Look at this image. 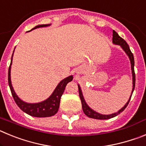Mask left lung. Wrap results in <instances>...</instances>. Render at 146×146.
<instances>
[{"label":"left lung","instance_id":"obj_1","mask_svg":"<svg viewBox=\"0 0 146 146\" xmlns=\"http://www.w3.org/2000/svg\"><path fill=\"white\" fill-rule=\"evenodd\" d=\"M113 44H115L121 45V47L123 48V50H124L125 52L127 54V55H128L129 58L130 59V61H131V72H132V80H133V82H132V83H133V88H132V91H131V95H132V93H133L134 89H135V69H134V66H135V59H134V55L133 54H132V52H131V50H130V48L129 47L128 44L126 43V42L123 39V38H122L121 36H119L118 33L115 31L114 30L113 31ZM78 89H79L80 98L81 103H82V110H83L84 113L87 115L88 117L91 118H95V119H100V120L110 119V118H113V117L118 115V114H120L121 112H123V110L126 109V108L127 107V105H128L130 99H131V96H130L129 101L127 102V103H126V104H125L124 107H123V108H121L119 111H118L117 113H113V114H110V115H102L96 113V112H95L94 110H93L92 109H91V108L88 106V104H86L84 98H83V96H82V91H81L80 87L79 86H78Z\"/></svg>","mask_w":146,"mask_h":146}]
</instances>
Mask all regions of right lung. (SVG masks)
<instances>
[{"mask_svg": "<svg viewBox=\"0 0 146 146\" xmlns=\"http://www.w3.org/2000/svg\"><path fill=\"white\" fill-rule=\"evenodd\" d=\"M50 25H39L33 28H41V27H46ZM13 56V55H12ZM11 61H12V57H11ZM11 64L9 68V74H8V82H9V86L10 90H11L12 96L15 99V102L17 104V106L27 114L31 115L33 117H38V118H44V117H50L56 114L58 110L59 105H60V97L62 94H64V91L65 90L66 86L68 82L72 80L73 77L69 76L60 81V83L58 85L55 91H53L52 94L47 99L44 100V102L39 103H36V104H29L25 102L22 101L20 98L17 96L15 94L14 89L11 82V77H10V70H11Z\"/></svg>", "mask_w": 146, "mask_h": 146, "instance_id": "1", "label": "right lung"}]
</instances>
